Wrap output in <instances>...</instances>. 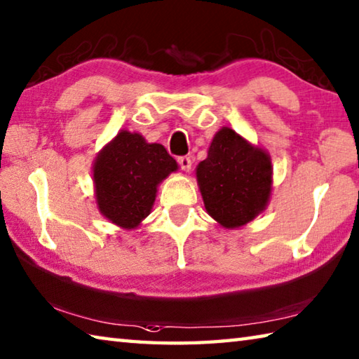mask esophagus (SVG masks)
I'll return each mask as SVG.
<instances>
[{
	"instance_id": "obj_1",
	"label": "esophagus",
	"mask_w": 359,
	"mask_h": 359,
	"mask_svg": "<svg viewBox=\"0 0 359 359\" xmlns=\"http://www.w3.org/2000/svg\"><path fill=\"white\" fill-rule=\"evenodd\" d=\"M179 165H180V168L184 169L185 172H188L191 169V158L190 157H179Z\"/></svg>"
}]
</instances>
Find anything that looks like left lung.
<instances>
[{
    "mask_svg": "<svg viewBox=\"0 0 359 359\" xmlns=\"http://www.w3.org/2000/svg\"><path fill=\"white\" fill-rule=\"evenodd\" d=\"M271 175L270 155L229 127L215 135L207 158L196 168L205 210L226 229L245 226L265 210Z\"/></svg>",
    "mask_w": 359,
    "mask_h": 359,
    "instance_id": "obj_1",
    "label": "left lung"
}]
</instances>
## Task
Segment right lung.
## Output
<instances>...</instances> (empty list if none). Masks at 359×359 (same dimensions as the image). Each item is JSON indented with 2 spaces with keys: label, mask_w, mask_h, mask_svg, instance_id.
Masks as SVG:
<instances>
[{
  "label": "right lung",
  "mask_w": 359,
  "mask_h": 359,
  "mask_svg": "<svg viewBox=\"0 0 359 359\" xmlns=\"http://www.w3.org/2000/svg\"><path fill=\"white\" fill-rule=\"evenodd\" d=\"M177 168L161 144L121 130L94 160L97 207L116 226L135 229L151 213L160 182Z\"/></svg>",
  "instance_id": "right-lung-1"
}]
</instances>
